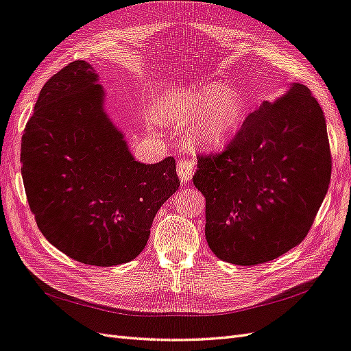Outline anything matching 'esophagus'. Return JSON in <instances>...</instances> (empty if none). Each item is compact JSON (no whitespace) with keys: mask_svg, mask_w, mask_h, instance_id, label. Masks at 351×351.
I'll return each mask as SVG.
<instances>
[{"mask_svg":"<svg viewBox=\"0 0 351 351\" xmlns=\"http://www.w3.org/2000/svg\"><path fill=\"white\" fill-rule=\"evenodd\" d=\"M195 173V162L191 159H180L177 162V174L180 180L184 183H189L192 180V176Z\"/></svg>","mask_w":351,"mask_h":351,"instance_id":"1","label":"esophagus"}]
</instances>
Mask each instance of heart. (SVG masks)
I'll return each mask as SVG.
<instances>
[{
  "label": "heart",
  "instance_id": "obj_1",
  "mask_svg": "<svg viewBox=\"0 0 351 351\" xmlns=\"http://www.w3.org/2000/svg\"><path fill=\"white\" fill-rule=\"evenodd\" d=\"M249 106L243 93L229 90L220 83L198 88L173 89L160 95L155 106L158 121L177 130L191 126L193 146L219 150L243 126Z\"/></svg>",
  "mask_w": 351,
  "mask_h": 351
}]
</instances>
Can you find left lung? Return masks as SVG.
I'll use <instances>...</instances> for the list:
<instances>
[{
	"label": "left lung",
	"mask_w": 351,
	"mask_h": 351,
	"mask_svg": "<svg viewBox=\"0 0 351 351\" xmlns=\"http://www.w3.org/2000/svg\"><path fill=\"white\" fill-rule=\"evenodd\" d=\"M326 121L310 89L292 83L245 117L226 150L199 156L205 238L219 259L252 267L308 234L330 182Z\"/></svg>",
	"instance_id": "left-lung-1"
}]
</instances>
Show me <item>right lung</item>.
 <instances>
[{
  "label": "right lung",
  "instance_id": "1",
  "mask_svg": "<svg viewBox=\"0 0 351 351\" xmlns=\"http://www.w3.org/2000/svg\"><path fill=\"white\" fill-rule=\"evenodd\" d=\"M86 61L43 86L21 162L29 208L46 240L71 259L113 267L138 256L158 210L178 186L174 158L141 164L104 110Z\"/></svg>",
  "mask_w": 351,
  "mask_h": 351
}]
</instances>
